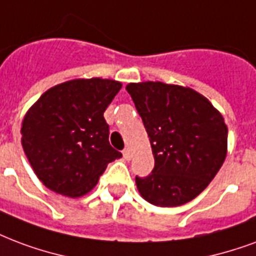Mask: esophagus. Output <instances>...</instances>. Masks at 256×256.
I'll use <instances>...</instances> for the list:
<instances>
[{"label":"esophagus","mask_w":256,"mask_h":256,"mask_svg":"<svg viewBox=\"0 0 256 256\" xmlns=\"http://www.w3.org/2000/svg\"><path fill=\"white\" fill-rule=\"evenodd\" d=\"M122 153H123V156H124V158H126V160H130V158H132V150H130L128 148H124Z\"/></svg>","instance_id":"esophagus-1"}]
</instances>
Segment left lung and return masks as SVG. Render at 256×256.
<instances>
[{
  "mask_svg": "<svg viewBox=\"0 0 256 256\" xmlns=\"http://www.w3.org/2000/svg\"><path fill=\"white\" fill-rule=\"evenodd\" d=\"M150 141L154 168L136 176L140 194L156 206L172 208L200 196L226 156L228 128L205 96L191 88L146 81L128 84Z\"/></svg>",
  "mask_w": 256,
  "mask_h": 256,
  "instance_id": "left-lung-1",
  "label": "left lung"
}]
</instances>
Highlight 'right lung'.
I'll list each match as a JSON object with an SVG mask.
<instances>
[{
  "label": "right lung",
  "instance_id": "obj_1",
  "mask_svg": "<svg viewBox=\"0 0 256 256\" xmlns=\"http://www.w3.org/2000/svg\"><path fill=\"white\" fill-rule=\"evenodd\" d=\"M122 84L78 78L52 86L24 116L22 145L39 180L58 194L90 192L107 164L122 156L110 145L103 114Z\"/></svg>",
  "mask_w": 256,
  "mask_h": 256
}]
</instances>
